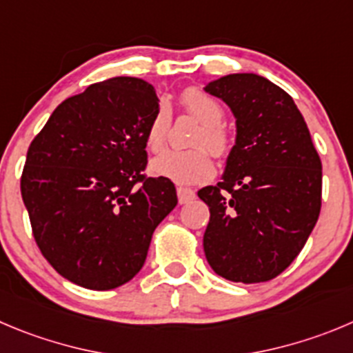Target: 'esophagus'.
<instances>
[{
    "label": "esophagus",
    "instance_id": "1",
    "mask_svg": "<svg viewBox=\"0 0 353 353\" xmlns=\"http://www.w3.org/2000/svg\"><path fill=\"white\" fill-rule=\"evenodd\" d=\"M195 192L190 190V188H183L179 186L177 188V199H179V203H190L195 200Z\"/></svg>",
    "mask_w": 353,
    "mask_h": 353
}]
</instances>
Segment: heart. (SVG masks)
I'll list each match as a JSON object with an SVG mask.
<instances>
[{"label":"heart","instance_id":"1","mask_svg":"<svg viewBox=\"0 0 353 353\" xmlns=\"http://www.w3.org/2000/svg\"><path fill=\"white\" fill-rule=\"evenodd\" d=\"M181 104L196 121L202 123V130L196 134L195 146H207L217 157L228 154L232 139L221 127L225 110L219 102L200 88H188L181 95ZM170 130V111L165 102H161L151 117L146 128V144L151 153L165 150ZM151 174L177 184H196L207 181L214 174V160L205 148L188 151H165L150 165Z\"/></svg>","mask_w":353,"mask_h":353}]
</instances>
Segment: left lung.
I'll use <instances>...</instances> for the list:
<instances>
[{"mask_svg": "<svg viewBox=\"0 0 353 353\" xmlns=\"http://www.w3.org/2000/svg\"><path fill=\"white\" fill-rule=\"evenodd\" d=\"M203 90L225 102L236 125L221 183L199 192L210 210L205 258L226 281H272L319 219L321 158L291 95L265 77L236 72Z\"/></svg>", "mask_w": 353, "mask_h": 353, "instance_id": "left-lung-1", "label": "left lung"}]
</instances>
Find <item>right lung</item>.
Returning a JSON list of instances; mask_svg holds the SVG:
<instances>
[{"mask_svg":"<svg viewBox=\"0 0 353 353\" xmlns=\"http://www.w3.org/2000/svg\"><path fill=\"white\" fill-rule=\"evenodd\" d=\"M157 108L148 81L111 78L61 102L29 146L21 192L32 235L72 284L110 291L134 279L177 205L172 181L143 174Z\"/></svg>","mask_w":353,"mask_h":353,"instance_id":"obj_1","label":"right lung"}]
</instances>
